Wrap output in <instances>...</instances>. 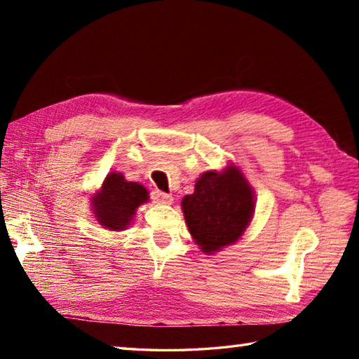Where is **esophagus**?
<instances>
[{
  "instance_id": "esophagus-1",
  "label": "esophagus",
  "mask_w": 359,
  "mask_h": 359,
  "mask_svg": "<svg viewBox=\"0 0 359 359\" xmlns=\"http://www.w3.org/2000/svg\"><path fill=\"white\" fill-rule=\"evenodd\" d=\"M151 199H154V201L158 204H171L172 203L171 194L163 193L160 190H155L154 193H151Z\"/></svg>"
}]
</instances>
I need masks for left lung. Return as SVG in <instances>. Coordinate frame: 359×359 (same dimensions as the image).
I'll list each match as a JSON object with an SVG mask.
<instances>
[{
  "mask_svg": "<svg viewBox=\"0 0 359 359\" xmlns=\"http://www.w3.org/2000/svg\"><path fill=\"white\" fill-rule=\"evenodd\" d=\"M188 231L204 253L220 252L241 239L255 212V194L239 168L204 172L194 193L182 199Z\"/></svg>",
  "mask_w": 359,
  "mask_h": 359,
  "instance_id": "left-lung-1",
  "label": "left lung"
}]
</instances>
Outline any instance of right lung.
Returning a JSON list of instances; mask_svg holds the SVG:
<instances>
[{
    "label": "right lung",
    "instance_id": "obj_1",
    "mask_svg": "<svg viewBox=\"0 0 359 359\" xmlns=\"http://www.w3.org/2000/svg\"><path fill=\"white\" fill-rule=\"evenodd\" d=\"M149 201V191L136 182L125 180L121 172H111L92 198L93 214L101 226L111 231L128 228L141 204Z\"/></svg>",
    "mask_w": 359,
    "mask_h": 359
}]
</instances>
